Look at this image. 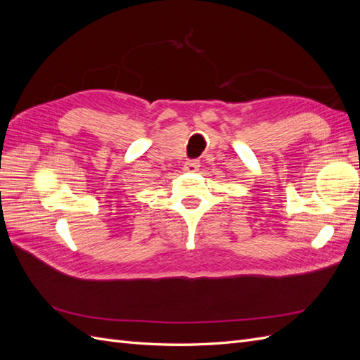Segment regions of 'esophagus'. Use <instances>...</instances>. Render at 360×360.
Returning a JSON list of instances; mask_svg holds the SVG:
<instances>
[{
    "mask_svg": "<svg viewBox=\"0 0 360 360\" xmlns=\"http://www.w3.org/2000/svg\"><path fill=\"white\" fill-rule=\"evenodd\" d=\"M200 167H201L200 160L192 159V160H188L186 163H184V171H188V172H197V171L200 169Z\"/></svg>",
    "mask_w": 360,
    "mask_h": 360,
    "instance_id": "1",
    "label": "esophagus"
}]
</instances>
